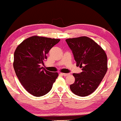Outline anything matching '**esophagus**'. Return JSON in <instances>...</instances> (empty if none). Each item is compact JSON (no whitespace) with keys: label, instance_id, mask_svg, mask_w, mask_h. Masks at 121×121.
Wrapping results in <instances>:
<instances>
[{"label":"esophagus","instance_id":"34e87169","mask_svg":"<svg viewBox=\"0 0 121 121\" xmlns=\"http://www.w3.org/2000/svg\"><path fill=\"white\" fill-rule=\"evenodd\" d=\"M61 74H62V76H67L69 75V73H60Z\"/></svg>","mask_w":121,"mask_h":121}]
</instances>
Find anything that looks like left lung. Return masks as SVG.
I'll return each mask as SVG.
<instances>
[{
  "label": "left lung",
  "instance_id": "left-lung-1",
  "mask_svg": "<svg viewBox=\"0 0 121 121\" xmlns=\"http://www.w3.org/2000/svg\"><path fill=\"white\" fill-rule=\"evenodd\" d=\"M66 42L71 49L80 73H73L75 82L70 85L77 95L85 97L93 93L101 82L107 71L105 51L94 41L87 37L69 38Z\"/></svg>",
  "mask_w": 121,
  "mask_h": 121
}]
</instances>
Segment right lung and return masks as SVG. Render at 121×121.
Instances as JSON below:
<instances>
[{"label": "right lung", "instance_id": "obj_1", "mask_svg": "<svg viewBox=\"0 0 121 121\" xmlns=\"http://www.w3.org/2000/svg\"><path fill=\"white\" fill-rule=\"evenodd\" d=\"M59 39L33 36L23 41L14 53L13 67L16 76L24 88L35 97L50 91L58 73L43 69L47 54Z\"/></svg>", "mask_w": 121, "mask_h": 121}]
</instances>
